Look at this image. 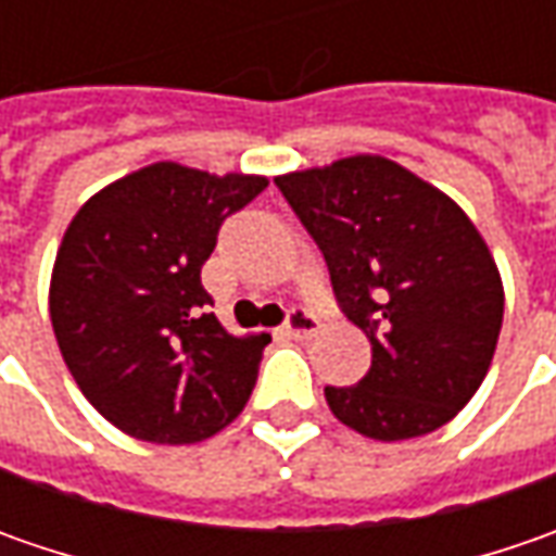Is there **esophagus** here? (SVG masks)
Here are the masks:
<instances>
[{"label":"esophagus","instance_id":"1","mask_svg":"<svg viewBox=\"0 0 556 556\" xmlns=\"http://www.w3.org/2000/svg\"><path fill=\"white\" fill-rule=\"evenodd\" d=\"M318 331V318L306 309H290L288 321H285V333L293 340H309L312 333Z\"/></svg>","mask_w":556,"mask_h":556}]
</instances>
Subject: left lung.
I'll return each instance as SVG.
<instances>
[{"instance_id": "8db88e82", "label": "left lung", "mask_w": 556, "mask_h": 556, "mask_svg": "<svg viewBox=\"0 0 556 556\" xmlns=\"http://www.w3.org/2000/svg\"><path fill=\"white\" fill-rule=\"evenodd\" d=\"M275 185L325 253L340 309L371 340L368 374L325 387L333 417L380 442L448 424L480 390L504 318L502 275L477 225L377 154Z\"/></svg>"}]
</instances>
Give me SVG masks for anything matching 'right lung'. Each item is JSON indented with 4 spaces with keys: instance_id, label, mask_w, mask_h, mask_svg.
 Instances as JSON below:
<instances>
[{
    "instance_id": "right-lung-1",
    "label": "right lung",
    "mask_w": 556,
    "mask_h": 556,
    "mask_svg": "<svg viewBox=\"0 0 556 556\" xmlns=\"http://www.w3.org/2000/svg\"><path fill=\"white\" fill-rule=\"evenodd\" d=\"M266 176L151 163L79 206L58 247L49 315L76 387L129 437L191 445L244 412L268 333L219 325L201 268Z\"/></svg>"
}]
</instances>
